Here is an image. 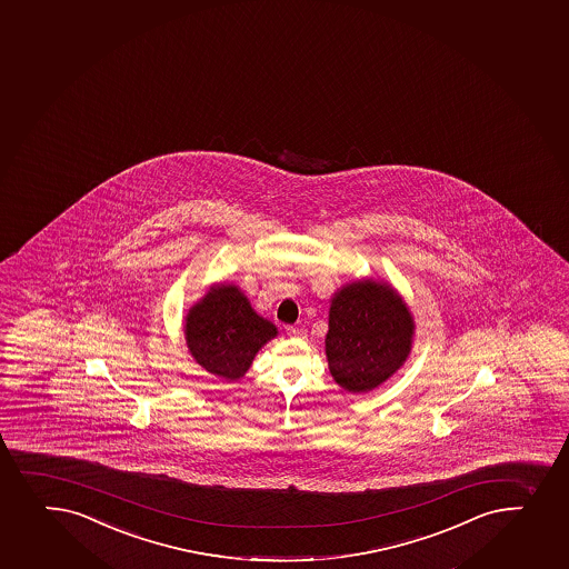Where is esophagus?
I'll list each match as a JSON object with an SVG mask.
<instances>
[{
    "label": "esophagus",
    "instance_id": "obj_1",
    "mask_svg": "<svg viewBox=\"0 0 569 569\" xmlns=\"http://www.w3.org/2000/svg\"><path fill=\"white\" fill-rule=\"evenodd\" d=\"M286 332H288V336H291V338H305V330L299 329V327H288L286 329Z\"/></svg>",
    "mask_w": 569,
    "mask_h": 569
}]
</instances>
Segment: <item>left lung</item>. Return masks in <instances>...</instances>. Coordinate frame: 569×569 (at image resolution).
Wrapping results in <instances>:
<instances>
[{"instance_id":"obj_1","label":"left lung","mask_w":569,"mask_h":569,"mask_svg":"<svg viewBox=\"0 0 569 569\" xmlns=\"http://www.w3.org/2000/svg\"><path fill=\"white\" fill-rule=\"evenodd\" d=\"M415 319L387 281L347 283L330 300L325 352L335 381L351 393L382 382L409 358Z\"/></svg>"}]
</instances>
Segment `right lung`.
<instances>
[{"instance_id": "right-lung-1", "label": "right lung", "mask_w": 569, "mask_h": 569, "mask_svg": "<svg viewBox=\"0 0 569 569\" xmlns=\"http://www.w3.org/2000/svg\"><path fill=\"white\" fill-rule=\"evenodd\" d=\"M184 338L201 368L234 381L247 373L259 349L278 336L233 283H217L188 310Z\"/></svg>"}]
</instances>
